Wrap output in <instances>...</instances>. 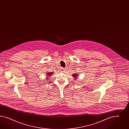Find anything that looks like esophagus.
<instances>
[{
    "instance_id": "obj_1",
    "label": "esophagus",
    "mask_w": 129,
    "mask_h": 129,
    "mask_svg": "<svg viewBox=\"0 0 129 129\" xmlns=\"http://www.w3.org/2000/svg\"><path fill=\"white\" fill-rule=\"evenodd\" d=\"M60 70H61V71H62V72H63V71H64L65 70V69H64V68H61Z\"/></svg>"
}]
</instances>
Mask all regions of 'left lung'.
<instances>
[{"instance_id": "8db88e82", "label": "left lung", "mask_w": 129, "mask_h": 129, "mask_svg": "<svg viewBox=\"0 0 129 129\" xmlns=\"http://www.w3.org/2000/svg\"><path fill=\"white\" fill-rule=\"evenodd\" d=\"M72 75H73V77H74L75 78H77V75L76 74H72Z\"/></svg>"}]
</instances>
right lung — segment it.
Wrapping results in <instances>:
<instances>
[{"instance_id": "obj_1", "label": "right lung", "mask_w": 129, "mask_h": 129, "mask_svg": "<svg viewBox=\"0 0 129 129\" xmlns=\"http://www.w3.org/2000/svg\"><path fill=\"white\" fill-rule=\"evenodd\" d=\"M53 72H48V73H47V75H48V77H50V76H51V74H53ZM48 78H47V79H48Z\"/></svg>"}]
</instances>
